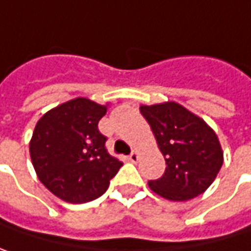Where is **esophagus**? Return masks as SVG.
<instances>
[{
  "instance_id": "esophagus-1",
  "label": "esophagus",
  "mask_w": 251,
  "mask_h": 251,
  "mask_svg": "<svg viewBox=\"0 0 251 251\" xmlns=\"http://www.w3.org/2000/svg\"><path fill=\"white\" fill-rule=\"evenodd\" d=\"M127 159H129L130 162H138V159H139V153H138V151H133V152L127 156Z\"/></svg>"
}]
</instances>
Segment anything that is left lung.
I'll return each instance as SVG.
<instances>
[{
	"label": "left lung",
	"mask_w": 251,
	"mask_h": 251,
	"mask_svg": "<svg viewBox=\"0 0 251 251\" xmlns=\"http://www.w3.org/2000/svg\"><path fill=\"white\" fill-rule=\"evenodd\" d=\"M165 158V174L149 181V188L170 201H188L216 179L224 156L218 136L204 119L176 102L141 104Z\"/></svg>",
	"instance_id": "obj_1"
}]
</instances>
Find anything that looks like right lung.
<instances>
[{
  "label": "right lung",
  "mask_w": 251,
  "mask_h": 251,
  "mask_svg": "<svg viewBox=\"0 0 251 251\" xmlns=\"http://www.w3.org/2000/svg\"><path fill=\"white\" fill-rule=\"evenodd\" d=\"M109 103L75 98L46 112L37 122L30 156L41 184L70 204L93 201L106 193L124 165L104 147L98 124Z\"/></svg>",
  "instance_id": "1"
}]
</instances>
